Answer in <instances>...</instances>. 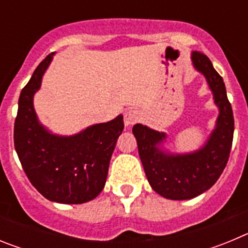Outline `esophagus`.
Returning a JSON list of instances; mask_svg holds the SVG:
<instances>
[{
  "label": "esophagus",
  "instance_id": "34e87169",
  "mask_svg": "<svg viewBox=\"0 0 248 248\" xmlns=\"http://www.w3.org/2000/svg\"><path fill=\"white\" fill-rule=\"evenodd\" d=\"M140 118L139 111L135 110V109H129L124 114V125L130 126L133 125L134 123H137Z\"/></svg>",
  "mask_w": 248,
  "mask_h": 248
}]
</instances>
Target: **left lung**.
I'll return each mask as SVG.
<instances>
[{
    "label": "left lung",
    "instance_id": "obj_1",
    "mask_svg": "<svg viewBox=\"0 0 248 248\" xmlns=\"http://www.w3.org/2000/svg\"><path fill=\"white\" fill-rule=\"evenodd\" d=\"M191 62L205 77L218 108L214 130L203 145L190 153H171L164 146L166 133L143 124L133 126L139 156L148 181L155 192L170 200H190L218 180L226 166L233 139V113L222 77L205 54L192 52Z\"/></svg>",
    "mask_w": 248,
    "mask_h": 248
}]
</instances>
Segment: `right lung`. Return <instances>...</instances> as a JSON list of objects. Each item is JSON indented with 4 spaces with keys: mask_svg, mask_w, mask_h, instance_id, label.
Segmentation results:
<instances>
[{
    "mask_svg": "<svg viewBox=\"0 0 248 248\" xmlns=\"http://www.w3.org/2000/svg\"><path fill=\"white\" fill-rule=\"evenodd\" d=\"M54 53L39 63L22 89L15 122V149L31 184L47 200L84 203L104 189L109 163L124 129L123 115L73 135H59L39 122L33 98Z\"/></svg>",
    "mask_w": 248,
    "mask_h": 248,
    "instance_id": "add662e5",
    "label": "right lung"
}]
</instances>
